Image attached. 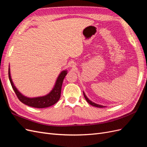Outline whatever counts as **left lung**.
<instances>
[{"label":"left lung","mask_w":147,"mask_h":147,"mask_svg":"<svg viewBox=\"0 0 147 147\" xmlns=\"http://www.w3.org/2000/svg\"><path fill=\"white\" fill-rule=\"evenodd\" d=\"M83 95H84V98H85V99L86 100L87 102H88V103L90 104V105H92V106H94V107H99V108H103V107H105V106H103V105H101L97 104L94 103V102H92L91 100H90V99H89L88 98L87 96L85 95V94H84V92H83Z\"/></svg>","instance_id":"left-lung-1"}]
</instances>
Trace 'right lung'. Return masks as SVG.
<instances>
[{"label":"right lung","instance_id":"right-lung-1","mask_svg":"<svg viewBox=\"0 0 147 147\" xmlns=\"http://www.w3.org/2000/svg\"><path fill=\"white\" fill-rule=\"evenodd\" d=\"M67 74V70H65L62 71L56 80L55 86L53 87V90L49 92L48 94L43 96L29 98V97L24 96V95L22 94L21 93L17 90V88L15 87L14 84H13L11 78L10 67L9 68H8V77H9L11 86L13 89V90H14L16 95L17 96L18 98L19 99V100L21 102H23V104L38 109L48 107H50L53 105L55 104L56 102L59 100L61 97L62 84H63V80Z\"/></svg>","mask_w":147,"mask_h":147}]
</instances>
